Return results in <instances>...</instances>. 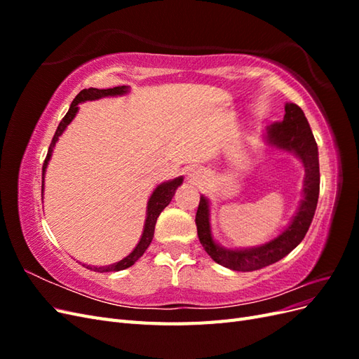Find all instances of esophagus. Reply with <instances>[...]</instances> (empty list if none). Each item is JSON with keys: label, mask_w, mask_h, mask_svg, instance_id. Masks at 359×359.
<instances>
[{"label": "esophagus", "mask_w": 359, "mask_h": 359, "mask_svg": "<svg viewBox=\"0 0 359 359\" xmlns=\"http://www.w3.org/2000/svg\"><path fill=\"white\" fill-rule=\"evenodd\" d=\"M190 180H193V181H202L203 178H205V173H203V170L202 169H196V170H191L190 173Z\"/></svg>", "instance_id": "34e87169"}]
</instances>
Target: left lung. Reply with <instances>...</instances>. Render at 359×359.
<instances>
[{"mask_svg":"<svg viewBox=\"0 0 359 359\" xmlns=\"http://www.w3.org/2000/svg\"><path fill=\"white\" fill-rule=\"evenodd\" d=\"M285 118L281 123L266 127L265 139L269 145L295 154L306 168L304 178V199L299 203L297 214L286 229L274 240L259 247L250 248H226L217 244L211 233L210 224V202L203 194L196 212L198 236L205 252L214 262L233 271H256L271 264L278 262L289 255L306 236L316 211L319 199V153L311 128L302 109L295 103H286Z\"/></svg>","mask_w":359,"mask_h":359,"instance_id":"1","label":"left lung"}]
</instances>
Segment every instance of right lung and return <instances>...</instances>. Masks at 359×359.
I'll return each mask as SVG.
<instances>
[{
	"label": "right lung",
	"instance_id": "1",
	"mask_svg": "<svg viewBox=\"0 0 359 359\" xmlns=\"http://www.w3.org/2000/svg\"><path fill=\"white\" fill-rule=\"evenodd\" d=\"M128 93V86L121 85V86H114V88H107V90H99V88H88V90H82L78 95H76V99L72 102L70 104V109L66 114V116L62 118V121L60 123L58 128L55 135L52 137V142L49 145L48 149V156L45 158V163H43V177H41V194L43 190H45V173H46V168H48V163L50 160L52 156V151L55 148V144L58 142V137L64 133V130L67 128V126L73 121V118L78 114L79 107L78 104L86 100H97V99H102V97H112V95H123ZM182 177H178L172 181H166L160 184V186L153 191L151 194L149 199H148V205H147V219H145V226H144V232L142 236H140V240L137 243V245L135 247V250L128 256H126L123 260H119V262H115L112 265H107V266H90V265H83L88 269L97 271V273H109V271H121L126 269L128 266H132L136 260L145 253V250L148 248V245L153 241V236H154V229H156V223L160 212L166 208V206L170 203L173 194H175V190L182 184ZM43 198V196H41Z\"/></svg>",
	"mask_w": 359,
	"mask_h": 359
}]
</instances>
